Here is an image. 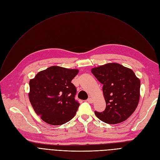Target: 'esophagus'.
<instances>
[{
  "mask_svg": "<svg viewBox=\"0 0 160 160\" xmlns=\"http://www.w3.org/2000/svg\"><path fill=\"white\" fill-rule=\"evenodd\" d=\"M87 102L89 103H93V100H92L91 98H89L87 99Z\"/></svg>",
  "mask_w": 160,
  "mask_h": 160,
  "instance_id": "esophagus-1",
  "label": "esophagus"
}]
</instances>
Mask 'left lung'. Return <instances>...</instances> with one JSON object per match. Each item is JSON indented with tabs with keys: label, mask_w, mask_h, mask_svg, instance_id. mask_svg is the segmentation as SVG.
<instances>
[{
	"label": "left lung",
	"mask_w": 160,
	"mask_h": 160,
	"mask_svg": "<svg viewBox=\"0 0 160 160\" xmlns=\"http://www.w3.org/2000/svg\"><path fill=\"white\" fill-rule=\"evenodd\" d=\"M103 85L106 106L102 112H95L98 118L108 124H117L134 112L140 97V80L133 71L117 63H110L91 69Z\"/></svg>",
	"instance_id": "obj_1"
}]
</instances>
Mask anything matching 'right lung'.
I'll return each instance as SVG.
<instances>
[{
  "label": "right lung",
  "mask_w": 160,
  "mask_h": 160,
  "mask_svg": "<svg viewBox=\"0 0 160 160\" xmlns=\"http://www.w3.org/2000/svg\"><path fill=\"white\" fill-rule=\"evenodd\" d=\"M78 73V69L52 66L30 80V102L43 121L61 125L73 118L80 104L74 98L77 89L71 80Z\"/></svg>",
  "instance_id": "right-lung-1"
}]
</instances>
